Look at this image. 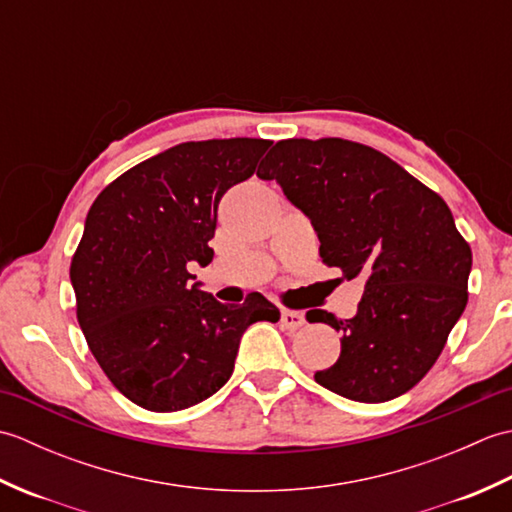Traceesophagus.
Listing matches in <instances>:
<instances>
[{"instance_id": "esophagus-1", "label": "esophagus", "mask_w": 512, "mask_h": 512, "mask_svg": "<svg viewBox=\"0 0 512 512\" xmlns=\"http://www.w3.org/2000/svg\"><path fill=\"white\" fill-rule=\"evenodd\" d=\"M303 323H306V317H303V312L281 310V328L295 332V330L303 328Z\"/></svg>"}]
</instances>
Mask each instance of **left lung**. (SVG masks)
Wrapping results in <instances>:
<instances>
[{"mask_svg": "<svg viewBox=\"0 0 512 512\" xmlns=\"http://www.w3.org/2000/svg\"><path fill=\"white\" fill-rule=\"evenodd\" d=\"M257 176L277 180L308 215L323 264L365 279L352 319L325 310L312 319L343 334L339 361L314 380L358 402L418 385L469 301L473 253L447 202L398 162L343 138L279 140Z\"/></svg>", "mask_w": 512, "mask_h": 512, "instance_id": "left-lung-1", "label": "left lung"}]
</instances>
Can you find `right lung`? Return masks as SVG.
I'll return each mask as SVG.
<instances>
[{"label": "right lung", "instance_id": "1", "mask_svg": "<svg viewBox=\"0 0 512 512\" xmlns=\"http://www.w3.org/2000/svg\"><path fill=\"white\" fill-rule=\"evenodd\" d=\"M268 147L264 138L182 143L125 171L90 206L70 264L76 319L105 376L138 407L167 413L213 396L248 325L279 321L259 292L224 306L189 273L211 264L217 204Z\"/></svg>", "mask_w": 512, "mask_h": 512}]
</instances>
